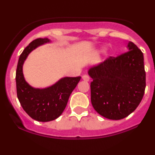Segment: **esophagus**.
<instances>
[{
	"label": "esophagus",
	"mask_w": 155,
	"mask_h": 155,
	"mask_svg": "<svg viewBox=\"0 0 155 155\" xmlns=\"http://www.w3.org/2000/svg\"><path fill=\"white\" fill-rule=\"evenodd\" d=\"M82 79L85 81H90V76H89L88 75H83Z\"/></svg>",
	"instance_id": "obj_1"
}]
</instances>
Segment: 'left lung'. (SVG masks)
<instances>
[{"instance_id": "left-lung-1", "label": "left lung", "mask_w": 155, "mask_h": 155, "mask_svg": "<svg viewBox=\"0 0 155 155\" xmlns=\"http://www.w3.org/2000/svg\"><path fill=\"white\" fill-rule=\"evenodd\" d=\"M127 52L90 68L91 103L101 116L122 120L136 110L144 95L143 54L133 42Z\"/></svg>"}]
</instances>
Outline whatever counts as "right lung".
<instances>
[{
  "instance_id": "add662e5",
  "label": "right lung",
  "mask_w": 155,
  "mask_h": 155,
  "mask_svg": "<svg viewBox=\"0 0 155 155\" xmlns=\"http://www.w3.org/2000/svg\"><path fill=\"white\" fill-rule=\"evenodd\" d=\"M49 42L50 40L47 38H40L30 43L19 56L16 71L17 94L19 103L25 111L38 122H49L59 117L81 79V76L64 77L52 86L44 89L33 88L27 83L22 72L25 60L33 49Z\"/></svg>"
}]
</instances>
